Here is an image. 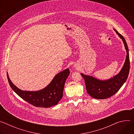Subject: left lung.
Returning <instances> with one entry per match:
<instances>
[{
  "mask_svg": "<svg viewBox=\"0 0 134 134\" xmlns=\"http://www.w3.org/2000/svg\"><path fill=\"white\" fill-rule=\"evenodd\" d=\"M114 30L122 39L127 52L126 60L120 72L113 78L107 81H100L91 76L81 74L84 79L87 92L95 99H105L115 94L126 81L129 75L130 60L127 44L124 36L116 30L114 29Z\"/></svg>",
  "mask_w": 134,
  "mask_h": 134,
  "instance_id": "left-lung-1",
  "label": "left lung"
}]
</instances>
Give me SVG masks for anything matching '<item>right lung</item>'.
<instances>
[{"mask_svg":"<svg viewBox=\"0 0 134 134\" xmlns=\"http://www.w3.org/2000/svg\"><path fill=\"white\" fill-rule=\"evenodd\" d=\"M69 73L68 68L63 70L56 75L46 88L34 92L19 89L13 84L7 74L10 86L19 97L35 107L49 108L56 105L62 98L65 83Z\"/></svg>","mask_w":134,"mask_h":134,"instance_id":"1","label":"right lung"}]
</instances>
